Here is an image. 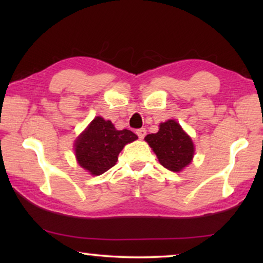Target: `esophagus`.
<instances>
[{
  "label": "esophagus",
  "mask_w": 263,
  "mask_h": 263,
  "mask_svg": "<svg viewBox=\"0 0 263 263\" xmlns=\"http://www.w3.org/2000/svg\"><path fill=\"white\" fill-rule=\"evenodd\" d=\"M137 135L139 137V139H144L146 136V130L145 128H139V130H137Z\"/></svg>",
  "instance_id": "obj_1"
}]
</instances>
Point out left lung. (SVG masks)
<instances>
[{
  "instance_id": "8db88e82",
  "label": "left lung",
  "mask_w": 263,
  "mask_h": 263,
  "mask_svg": "<svg viewBox=\"0 0 263 263\" xmlns=\"http://www.w3.org/2000/svg\"><path fill=\"white\" fill-rule=\"evenodd\" d=\"M145 140L168 171L181 172L194 158L193 140L174 119L160 124L158 133L147 135Z\"/></svg>"
}]
</instances>
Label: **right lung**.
Instances as JSON below:
<instances>
[{"label":"right lung","instance_id":"add662e5","mask_svg":"<svg viewBox=\"0 0 263 263\" xmlns=\"http://www.w3.org/2000/svg\"><path fill=\"white\" fill-rule=\"evenodd\" d=\"M138 139L132 131L116 130L114 124L97 116L75 140L78 163L97 176L114 167L124 146Z\"/></svg>","mask_w":263,"mask_h":263}]
</instances>
